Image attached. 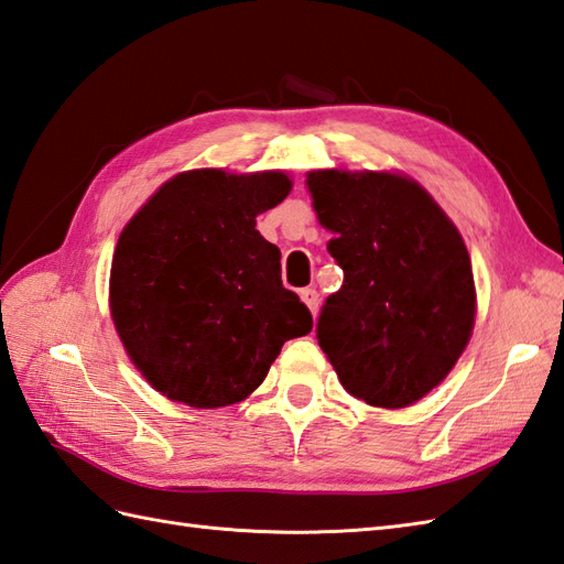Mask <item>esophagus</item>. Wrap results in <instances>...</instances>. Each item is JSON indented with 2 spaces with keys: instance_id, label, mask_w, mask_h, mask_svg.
Listing matches in <instances>:
<instances>
[{
  "instance_id": "obj_1",
  "label": "esophagus",
  "mask_w": 564,
  "mask_h": 564,
  "mask_svg": "<svg viewBox=\"0 0 564 564\" xmlns=\"http://www.w3.org/2000/svg\"><path fill=\"white\" fill-rule=\"evenodd\" d=\"M300 297H303V303L310 307L312 317H317V312H319V293L314 291V288H303V291H300Z\"/></svg>"
}]
</instances>
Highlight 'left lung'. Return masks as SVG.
Wrapping results in <instances>:
<instances>
[{"label":"left lung","instance_id":"obj_1","mask_svg":"<svg viewBox=\"0 0 564 564\" xmlns=\"http://www.w3.org/2000/svg\"><path fill=\"white\" fill-rule=\"evenodd\" d=\"M307 189L344 269L319 314V346L350 397L405 409L452 372L474 332L462 235L405 175L312 170Z\"/></svg>","mask_w":564,"mask_h":564}]
</instances>
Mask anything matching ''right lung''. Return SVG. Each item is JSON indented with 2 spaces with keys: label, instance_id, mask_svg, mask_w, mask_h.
Segmentation results:
<instances>
[{
  "label": "right lung",
  "instance_id": "add662e5",
  "mask_svg": "<svg viewBox=\"0 0 564 564\" xmlns=\"http://www.w3.org/2000/svg\"><path fill=\"white\" fill-rule=\"evenodd\" d=\"M283 173H180L127 223L110 269V314L127 356L163 397L220 409L264 382L312 314L281 283V252L257 216L291 194Z\"/></svg>",
  "mask_w": 564,
  "mask_h": 564
}]
</instances>
